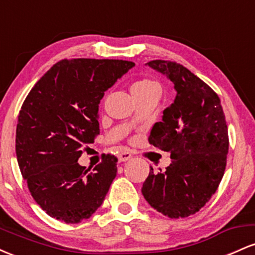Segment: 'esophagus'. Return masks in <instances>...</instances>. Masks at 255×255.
<instances>
[{"label":"esophagus","instance_id":"34e87169","mask_svg":"<svg viewBox=\"0 0 255 255\" xmlns=\"http://www.w3.org/2000/svg\"><path fill=\"white\" fill-rule=\"evenodd\" d=\"M133 157V154L128 151H122L119 154V162H126V160H129Z\"/></svg>","mask_w":255,"mask_h":255}]
</instances>
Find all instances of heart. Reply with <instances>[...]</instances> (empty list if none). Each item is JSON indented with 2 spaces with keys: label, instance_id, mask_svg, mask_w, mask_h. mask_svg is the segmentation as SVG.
Listing matches in <instances>:
<instances>
[{
  "label": "heart",
  "instance_id": "b5f03b06",
  "mask_svg": "<svg viewBox=\"0 0 255 255\" xmlns=\"http://www.w3.org/2000/svg\"><path fill=\"white\" fill-rule=\"evenodd\" d=\"M130 91L133 96L144 95V93L151 92V91H158L159 92V85L150 80V79H140V80L133 83L130 86Z\"/></svg>",
  "mask_w": 255,
  "mask_h": 255
}]
</instances>
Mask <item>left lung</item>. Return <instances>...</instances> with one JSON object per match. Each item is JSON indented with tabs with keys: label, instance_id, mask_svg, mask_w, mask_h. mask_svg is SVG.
I'll list each match as a JSON object with an SVG mask.
<instances>
[{
	"label": "left lung",
	"instance_id": "1",
	"mask_svg": "<svg viewBox=\"0 0 255 255\" xmlns=\"http://www.w3.org/2000/svg\"><path fill=\"white\" fill-rule=\"evenodd\" d=\"M146 64L166 75L177 93L148 136L154 147L170 152L172 162L158 174L151 168L141 192L158 212L188 217L211 199L224 175L229 150L224 111L217 93L182 64Z\"/></svg>",
	"mask_w": 255,
	"mask_h": 255
}]
</instances>
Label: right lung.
I'll return each mask as SVG.
<instances>
[{
	"label": "right lung",
	"mask_w": 255,
	"mask_h": 255,
	"mask_svg": "<svg viewBox=\"0 0 255 255\" xmlns=\"http://www.w3.org/2000/svg\"><path fill=\"white\" fill-rule=\"evenodd\" d=\"M134 62L73 58L51 67L30 91L19 113L15 151L36 203L52 218L80 223L103 204L118 172L104 154L93 172L78 163L99 134L98 108Z\"/></svg>",
	"instance_id": "1"
}]
</instances>
